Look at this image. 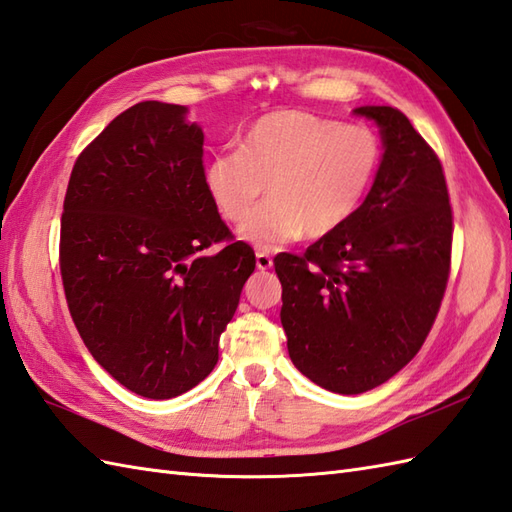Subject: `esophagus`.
I'll return each instance as SVG.
<instances>
[{"label":"esophagus","mask_w":512,"mask_h":512,"mask_svg":"<svg viewBox=\"0 0 512 512\" xmlns=\"http://www.w3.org/2000/svg\"><path fill=\"white\" fill-rule=\"evenodd\" d=\"M255 261H257V268L259 270H270L272 268V255L266 253V251H257Z\"/></svg>","instance_id":"obj_1"}]
</instances>
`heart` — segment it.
Returning <instances> with one entry per match:
<instances>
[{
	"label": "heart",
	"mask_w": 512,
	"mask_h": 512,
	"mask_svg": "<svg viewBox=\"0 0 512 512\" xmlns=\"http://www.w3.org/2000/svg\"><path fill=\"white\" fill-rule=\"evenodd\" d=\"M382 165V141L364 124L305 111H275L246 128L237 150L213 154L209 196L224 220L242 224L269 187L271 202L240 229L272 251L303 233L327 237L360 209Z\"/></svg>",
	"instance_id": "heart-1"
}]
</instances>
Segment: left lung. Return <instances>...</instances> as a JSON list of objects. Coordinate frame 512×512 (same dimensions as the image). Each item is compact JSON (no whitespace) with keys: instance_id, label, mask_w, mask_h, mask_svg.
<instances>
[{"instance_id":"obj_1","label":"left lung","mask_w":512,"mask_h":512,"mask_svg":"<svg viewBox=\"0 0 512 512\" xmlns=\"http://www.w3.org/2000/svg\"><path fill=\"white\" fill-rule=\"evenodd\" d=\"M384 159L355 216L303 255L281 253V325L314 384L360 395L397 375L430 334L451 270L454 211L443 163L392 106H360Z\"/></svg>"}]
</instances>
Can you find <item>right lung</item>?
<instances>
[{
	"instance_id": "1",
	"label": "right lung",
	"mask_w": 512,
	"mask_h": 512,
	"mask_svg": "<svg viewBox=\"0 0 512 512\" xmlns=\"http://www.w3.org/2000/svg\"><path fill=\"white\" fill-rule=\"evenodd\" d=\"M185 106L139 102L78 154L61 216L69 314L106 373L148 399L205 379L255 253L220 218ZM218 245L219 251H199Z\"/></svg>"
}]
</instances>
